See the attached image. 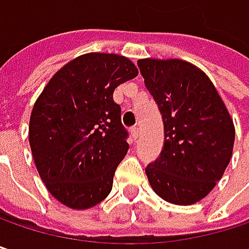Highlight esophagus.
<instances>
[{
	"label": "esophagus",
	"mask_w": 249,
	"mask_h": 249,
	"mask_svg": "<svg viewBox=\"0 0 249 249\" xmlns=\"http://www.w3.org/2000/svg\"><path fill=\"white\" fill-rule=\"evenodd\" d=\"M131 137H132V140L134 141H137L138 140V137H140V129L138 128H131Z\"/></svg>",
	"instance_id": "obj_1"
}]
</instances>
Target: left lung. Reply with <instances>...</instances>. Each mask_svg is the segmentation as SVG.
Wrapping results in <instances>:
<instances>
[{"mask_svg":"<svg viewBox=\"0 0 249 249\" xmlns=\"http://www.w3.org/2000/svg\"><path fill=\"white\" fill-rule=\"evenodd\" d=\"M137 65L164 125L160 157L145 167L148 181L166 202L193 205L224 176L233 121L211 79L195 65L178 59H141Z\"/></svg>","mask_w":249,"mask_h":249,"instance_id":"obj_1","label":"left lung"}]
</instances>
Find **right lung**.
<instances>
[{"label":"right lung","mask_w":249,"mask_h":249,"mask_svg":"<svg viewBox=\"0 0 249 249\" xmlns=\"http://www.w3.org/2000/svg\"><path fill=\"white\" fill-rule=\"evenodd\" d=\"M137 75L124 56L88 53L65 65L37 98L28 126L33 159L50 195L68 208L89 209L112 190L129 147L112 95Z\"/></svg>","instance_id":"add662e5"}]
</instances>
